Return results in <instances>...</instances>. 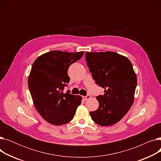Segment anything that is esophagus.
I'll use <instances>...</instances> for the list:
<instances>
[{"instance_id": "obj_1", "label": "esophagus", "mask_w": 161, "mask_h": 161, "mask_svg": "<svg viewBox=\"0 0 161 161\" xmlns=\"http://www.w3.org/2000/svg\"><path fill=\"white\" fill-rule=\"evenodd\" d=\"M91 98V96L90 95H87V96H84V97H83V98L85 100H87V99H89Z\"/></svg>"}]
</instances>
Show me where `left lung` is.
<instances>
[{
    "label": "left lung",
    "mask_w": 161,
    "mask_h": 161,
    "mask_svg": "<svg viewBox=\"0 0 161 161\" xmlns=\"http://www.w3.org/2000/svg\"><path fill=\"white\" fill-rule=\"evenodd\" d=\"M86 59L92 77L104 89L97 97L99 106L91 112V119L101 126L119 121L134 102L137 85L136 74L128 58L113 52H86Z\"/></svg>",
    "instance_id": "left-lung-1"
}]
</instances>
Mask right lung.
I'll return each instance as SVG.
<instances>
[{"instance_id": "right-lung-1", "label": "right lung", "mask_w": 161, "mask_h": 161, "mask_svg": "<svg viewBox=\"0 0 161 161\" xmlns=\"http://www.w3.org/2000/svg\"><path fill=\"white\" fill-rule=\"evenodd\" d=\"M84 52L69 53L52 51L38 57L34 62L28 86L34 105L48 123L62 125L74 118L81 97L63 89L70 81L69 66L81 58Z\"/></svg>"}]
</instances>
